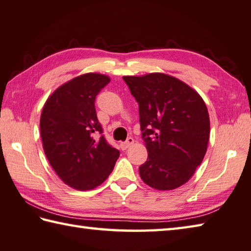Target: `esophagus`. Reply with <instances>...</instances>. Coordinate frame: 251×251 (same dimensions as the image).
Segmentation results:
<instances>
[{"label":"esophagus","instance_id":"obj_1","mask_svg":"<svg viewBox=\"0 0 251 251\" xmlns=\"http://www.w3.org/2000/svg\"><path fill=\"white\" fill-rule=\"evenodd\" d=\"M133 144H134V138L128 137L125 141H123V143H121V148L123 150H126L127 148H129Z\"/></svg>","mask_w":251,"mask_h":251}]
</instances>
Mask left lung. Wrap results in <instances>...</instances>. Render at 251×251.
I'll use <instances>...</instances> for the list:
<instances>
[{
    "label": "left lung",
    "instance_id": "obj_1",
    "mask_svg": "<svg viewBox=\"0 0 251 251\" xmlns=\"http://www.w3.org/2000/svg\"><path fill=\"white\" fill-rule=\"evenodd\" d=\"M123 79L139 105L148 158L139 167L150 188L167 191L188 182L201 165L209 139L207 107L197 91L165 74Z\"/></svg>",
    "mask_w": 251,
    "mask_h": 251
}]
</instances>
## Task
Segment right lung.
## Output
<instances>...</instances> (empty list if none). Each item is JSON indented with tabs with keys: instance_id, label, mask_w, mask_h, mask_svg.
Listing matches in <instances>:
<instances>
[{
	"instance_id": "right-lung-1",
	"label": "right lung",
	"mask_w": 251,
	"mask_h": 251,
	"mask_svg": "<svg viewBox=\"0 0 251 251\" xmlns=\"http://www.w3.org/2000/svg\"><path fill=\"white\" fill-rule=\"evenodd\" d=\"M111 79L85 74L68 81L45 103L40 116L44 151L58 176L75 190L102 184L120 151L107 143L95 111V98Z\"/></svg>"
}]
</instances>
